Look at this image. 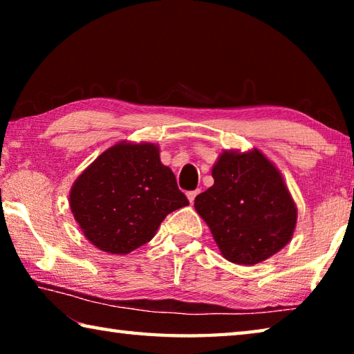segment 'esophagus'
I'll return each mask as SVG.
<instances>
[{
    "label": "esophagus",
    "instance_id": "esophagus-1",
    "mask_svg": "<svg viewBox=\"0 0 354 354\" xmlns=\"http://www.w3.org/2000/svg\"><path fill=\"white\" fill-rule=\"evenodd\" d=\"M200 194V190H192V192H187V198L190 203L195 201V196Z\"/></svg>",
    "mask_w": 354,
    "mask_h": 354
}]
</instances>
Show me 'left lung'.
<instances>
[{
  "mask_svg": "<svg viewBox=\"0 0 354 354\" xmlns=\"http://www.w3.org/2000/svg\"><path fill=\"white\" fill-rule=\"evenodd\" d=\"M214 185L196 195L221 256L239 266L268 259L290 242L297 206L284 178L267 156L225 149L212 167Z\"/></svg>",
  "mask_w": 354,
  "mask_h": 354,
  "instance_id": "8db88e82",
  "label": "left lung"
}]
</instances>
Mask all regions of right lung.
<instances>
[{
    "mask_svg": "<svg viewBox=\"0 0 354 354\" xmlns=\"http://www.w3.org/2000/svg\"><path fill=\"white\" fill-rule=\"evenodd\" d=\"M189 205L160 162L159 145L122 140L101 153L70 190V209L88 242L128 254L154 237L170 212Z\"/></svg>",
    "mask_w": 354,
    "mask_h": 354,
    "instance_id": "obj_1",
    "label": "right lung"
}]
</instances>
